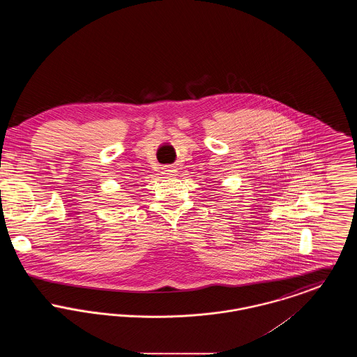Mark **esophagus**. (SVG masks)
<instances>
[{"instance_id":"1","label":"esophagus","mask_w":357,"mask_h":357,"mask_svg":"<svg viewBox=\"0 0 357 357\" xmlns=\"http://www.w3.org/2000/svg\"><path fill=\"white\" fill-rule=\"evenodd\" d=\"M162 170H163V174L166 176H175V174H176V167L175 166H165Z\"/></svg>"}]
</instances>
